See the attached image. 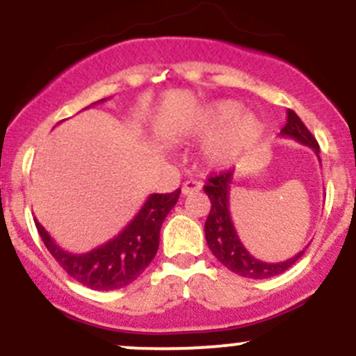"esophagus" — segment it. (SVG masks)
<instances>
[{
  "instance_id": "34e87169",
  "label": "esophagus",
  "mask_w": 356,
  "mask_h": 356,
  "mask_svg": "<svg viewBox=\"0 0 356 356\" xmlns=\"http://www.w3.org/2000/svg\"><path fill=\"white\" fill-rule=\"evenodd\" d=\"M203 188L200 181H186L182 184V195H191V193H198Z\"/></svg>"
}]
</instances>
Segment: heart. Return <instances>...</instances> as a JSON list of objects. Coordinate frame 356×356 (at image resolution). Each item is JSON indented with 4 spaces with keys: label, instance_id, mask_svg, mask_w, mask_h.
Listing matches in <instances>:
<instances>
[{
    "label": "heart",
    "instance_id": "b5f03b06",
    "mask_svg": "<svg viewBox=\"0 0 356 356\" xmlns=\"http://www.w3.org/2000/svg\"><path fill=\"white\" fill-rule=\"evenodd\" d=\"M196 138H208L203 156L213 167H227L253 148L264 134V124L254 115L243 113L238 102H218L201 111L191 129Z\"/></svg>",
    "mask_w": 356,
    "mask_h": 356
}]
</instances>
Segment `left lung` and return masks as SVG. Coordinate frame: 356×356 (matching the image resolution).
I'll list each match as a JSON object with an SVG mask.
<instances>
[{"instance_id":"1","label":"left lung","mask_w":356,"mask_h":356,"mask_svg":"<svg viewBox=\"0 0 356 356\" xmlns=\"http://www.w3.org/2000/svg\"><path fill=\"white\" fill-rule=\"evenodd\" d=\"M281 136L291 138L294 141L301 143V145L308 146L315 152L318 156V143L317 139L312 136L307 125L301 122V118L294 113L293 110H288V122L284 127L281 129ZM321 160V156H318ZM232 177H234V170L222 172V174L210 175L204 186V193L211 201L210 213H208L207 222H204V238H207V245L210 248L211 253L215 254L220 264H224L229 270L236 272L241 277L248 279H268L275 277V275L282 274L293 267L298 261V258L305 253L308 246H305L300 253L294 257L288 258L284 261H277V264H268V261H261L254 258L250 251L246 250L245 245L239 239L238 232H236L234 222H232L231 210H229V196H231V186Z\"/></svg>"}]
</instances>
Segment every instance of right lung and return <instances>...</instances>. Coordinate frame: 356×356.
Instances as JSON below:
<instances>
[{
    "label": "right lung",
    "instance_id": "add662e5",
    "mask_svg": "<svg viewBox=\"0 0 356 356\" xmlns=\"http://www.w3.org/2000/svg\"><path fill=\"white\" fill-rule=\"evenodd\" d=\"M103 102L106 99L96 103ZM179 195L181 189L167 195H149L136 217L113 239L88 253L63 250L35 218L34 222L44 246L72 279L96 291H113L131 284L152 264L160 243L161 224L177 203Z\"/></svg>",
    "mask_w": 356,
    "mask_h": 356
}]
</instances>
